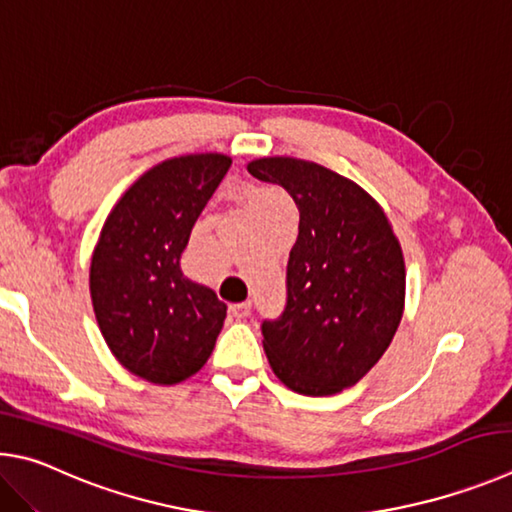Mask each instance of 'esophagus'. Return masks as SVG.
Listing matches in <instances>:
<instances>
[{
    "label": "esophagus",
    "instance_id": "esophagus-1",
    "mask_svg": "<svg viewBox=\"0 0 512 512\" xmlns=\"http://www.w3.org/2000/svg\"><path fill=\"white\" fill-rule=\"evenodd\" d=\"M229 312H231V317H236V319H245V317H249V312H251V301L231 303V306H229Z\"/></svg>",
    "mask_w": 512,
    "mask_h": 512
}]
</instances>
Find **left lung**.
Here are the masks:
<instances>
[{
  "label": "left lung",
  "instance_id": "obj_1",
  "mask_svg": "<svg viewBox=\"0 0 512 512\" xmlns=\"http://www.w3.org/2000/svg\"><path fill=\"white\" fill-rule=\"evenodd\" d=\"M247 170L281 184L299 209L288 299L263 321L272 371L303 396L353 387L387 351L405 308V258L382 206L315 161L263 157Z\"/></svg>",
  "mask_w": 512,
  "mask_h": 512
}]
</instances>
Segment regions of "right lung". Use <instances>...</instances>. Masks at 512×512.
Instances as JSON below:
<instances>
[{"label":"right lung","mask_w":512,"mask_h":512,"mask_svg":"<svg viewBox=\"0 0 512 512\" xmlns=\"http://www.w3.org/2000/svg\"><path fill=\"white\" fill-rule=\"evenodd\" d=\"M231 157L161 161L107 215L89 267L94 315L125 369L155 384L191 378L209 360L227 306L186 279L179 258Z\"/></svg>","instance_id":"1"}]
</instances>
